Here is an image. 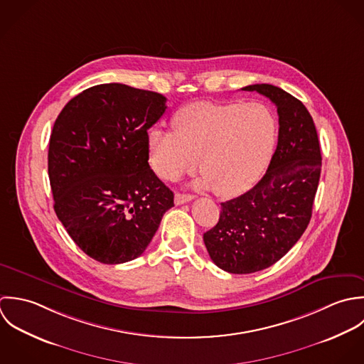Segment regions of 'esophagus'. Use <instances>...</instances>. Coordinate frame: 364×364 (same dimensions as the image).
I'll use <instances>...</instances> for the list:
<instances>
[{
  "instance_id": "esophagus-1",
  "label": "esophagus",
  "mask_w": 364,
  "mask_h": 364,
  "mask_svg": "<svg viewBox=\"0 0 364 364\" xmlns=\"http://www.w3.org/2000/svg\"><path fill=\"white\" fill-rule=\"evenodd\" d=\"M194 197L190 196V194H181V193H177L174 196V203L176 205H181V204H186V203H190Z\"/></svg>"
}]
</instances>
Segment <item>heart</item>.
I'll return each mask as SVG.
<instances>
[{
    "mask_svg": "<svg viewBox=\"0 0 364 364\" xmlns=\"http://www.w3.org/2000/svg\"><path fill=\"white\" fill-rule=\"evenodd\" d=\"M174 132L153 129L147 138L149 161L164 181L196 170L200 187L229 197L250 187L264 171L276 145L277 122L262 102H194L173 119Z\"/></svg>",
    "mask_w": 364,
    "mask_h": 364,
    "instance_id": "b5f03b06",
    "label": "heart"
}]
</instances>
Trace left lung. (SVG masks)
<instances>
[{
    "mask_svg": "<svg viewBox=\"0 0 364 364\" xmlns=\"http://www.w3.org/2000/svg\"><path fill=\"white\" fill-rule=\"evenodd\" d=\"M267 97L279 114V141L260 181L220 204L218 223L204 233L211 260L233 274L264 270L279 262L305 232L321 177V147L311 114L272 84L242 88Z\"/></svg>",
    "mask_w": 364,
    "mask_h": 364,
    "instance_id": "1",
    "label": "left lung"
}]
</instances>
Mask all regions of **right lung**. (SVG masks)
Returning <instances> with one entry per match:
<instances>
[{
    "label": "right lung",
    "instance_id": "obj_1",
    "mask_svg": "<svg viewBox=\"0 0 364 364\" xmlns=\"http://www.w3.org/2000/svg\"><path fill=\"white\" fill-rule=\"evenodd\" d=\"M166 97L119 82L90 87L59 114L48 170L55 213L94 260L121 264L139 257L174 194L150 168L147 131Z\"/></svg>",
    "mask_w": 364,
    "mask_h": 364
}]
</instances>
